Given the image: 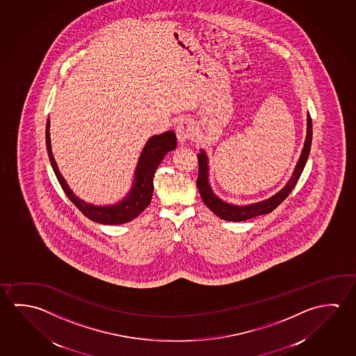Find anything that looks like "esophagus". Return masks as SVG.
Returning <instances> with one entry per match:
<instances>
[{
	"label": "esophagus",
	"mask_w": 356,
	"mask_h": 356,
	"mask_svg": "<svg viewBox=\"0 0 356 356\" xmlns=\"http://www.w3.org/2000/svg\"><path fill=\"white\" fill-rule=\"evenodd\" d=\"M196 134V127L195 122L190 119H185L182 122H179V125L176 127V135H177V140L181 144L186 143V141L193 139V136Z\"/></svg>",
	"instance_id": "34e87169"
}]
</instances>
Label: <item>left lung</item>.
<instances>
[{
  "instance_id": "1",
  "label": "left lung",
  "mask_w": 356,
  "mask_h": 356,
  "mask_svg": "<svg viewBox=\"0 0 356 356\" xmlns=\"http://www.w3.org/2000/svg\"><path fill=\"white\" fill-rule=\"evenodd\" d=\"M312 136H313V127H312V118L310 114L307 113V135H305V141H304L303 150L300 156L298 159L297 165L294 168V171L291 174V179L288 180L284 187H282L278 193H274L270 197L258 201L254 204H229L227 201H223L222 198L218 197L212 187L210 185V166H209V156L201 149L197 154L198 159V177L197 187L200 195L202 197L204 204L210 209L216 216H218L225 221L242 222L245 220H250L257 216L266 215L269 213L280 206L291 193V190L297 185L299 177L303 172L304 166L307 163L310 152V146H312Z\"/></svg>"
}]
</instances>
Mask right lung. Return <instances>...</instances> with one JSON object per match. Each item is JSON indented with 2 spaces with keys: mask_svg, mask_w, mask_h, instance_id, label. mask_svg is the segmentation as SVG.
I'll list each match as a JSON object with an SVG mask.
<instances>
[{
  "mask_svg": "<svg viewBox=\"0 0 356 356\" xmlns=\"http://www.w3.org/2000/svg\"><path fill=\"white\" fill-rule=\"evenodd\" d=\"M51 122L47 119L46 127V145H47L48 156L52 165L53 171L58 179L60 186L70 201L76 204L83 215L89 220L102 223V225H122L127 223L135 217L140 215L143 211L150 204L152 193H154V175L158 169L159 163L163 161V156L169 152L176 149V135L172 130L165 131L163 134L154 135L146 141L143 147L140 156L134 171L133 184L129 193L115 204H89L82 198L78 197L72 191L70 185L67 184L63 175L60 174L58 165L53 156L52 146H51V135H49Z\"/></svg>",
  "mask_w": 356,
  "mask_h": 356,
  "instance_id": "1",
  "label": "right lung"
}]
</instances>
